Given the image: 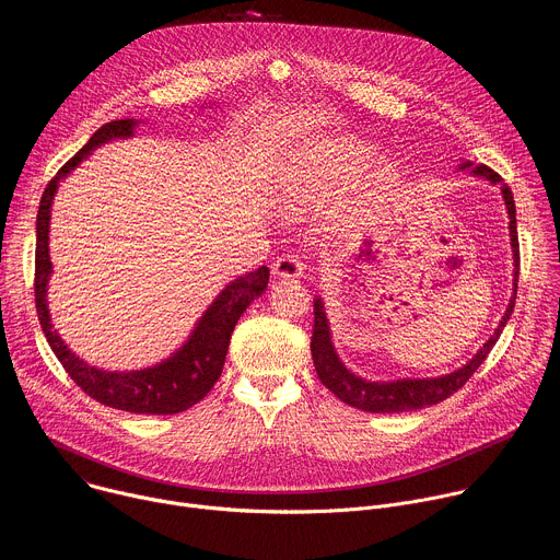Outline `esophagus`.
<instances>
[{
  "mask_svg": "<svg viewBox=\"0 0 560 560\" xmlns=\"http://www.w3.org/2000/svg\"><path fill=\"white\" fill-rule=\"evenodd\" d=\"M272 275L275 277H281V279H296L303 275V259L294 253L290 255H283L275 261L272 266Z\"/></svg>",
  "mask_w": 560,
  "mask_h": 560,
  "instance_id": "obj_1",
  "label": "esophagus"
}]
</instances>
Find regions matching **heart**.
<instances>
[{"mask_svg": "<svg viewBox=\"0 0 560 560\" xmlns=\"http://www.w3.org/2000/svg\"><path fill=\"white\" fill-rule=\"evenodd\" d=\"M372 154V145L352 139H339L305 150L285 166L281 195L290 206H303L326 186L352 179L370 162ZM378 175L387 179L392 177V171L383 168Z\"/></svg>", "mask_w": 560, "mask_h": 560, "instance_id": "heart-1", "label": "heart"}]
</instances>
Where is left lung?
Wrapping results in <instances>:
<instances>
[{
    "label": "left lung",
    "mask_w": 560,
    "mask_h": 560,
    "mask_svg": "<svg viewBox=\"0 0 560 560\" xmlns=\"http://www.w3.org/2000/svg\"><path fill=\"white\" fill-rule=\"evenodd\" d=\"M469 168L476 177H483L492 184H501V192L508 206L510 214V236H512V253H514V296L510 299V305L505 310V316L501 318L499 328L486 341V346L478 350L463 368L445 374V376H434V378H401V381H365L357 374H352L341 359L335 352L332 339H330V326H328V316L324 310V301L314 299V328H312V341H310V352L314 361V370L322 378V383L337 396L343 404L363 410V412H374V415H392V412H408V410H419L425 406H434L439 401H445L447 396L458 392L469 376L481 368V363L488 359L490 350L499 341L508 318L514 312V301H516V283H518V261H521V250H518V232H516V206H514V195L512 190L503 184L501 175L494 173L492 168L483 164H474V162H463L458 171Z\"/></svg>",
    "instance_id": "obj_1"
}]
</instances>
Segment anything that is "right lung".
I'll return each mask as SVG.
<instances>
[{
  "label": "right lung",
  "mask_w": 560,
  "mask_h": 560,
  "mask_svg": "<svg viewBox=\"0 0 560 560\" xmlns=\"http://www.w3.org/2000/svg\"><path fill=\"white\" fill-rule=\"evenodd\" d=\"M137 126L135 119H117L104 124L89 143L79 150L72 159L59 168V173L48 182L39 210H37V248H35V307L42 330L46 335L48 346L52 348L55 357L68 372V376L82 387L89 396L102 406L132 412V415H177L195 404L212 389L217 378L221 376L223 361L228 354V343L232 330L238 322V316L246 312V307L261 296L268 288L270 270L266 266L248 272L246 277L234 279L230 285L221 290V294L212 301L206 314L199 318L197 328L192 330L190 339L164 363L145 370L132 372H106L95 365H89L79 357H74L68 346L61 341L57 330H52L48 303H46V285L52 272L50 255H48V223H50V206L57 192L59 182L84 162V159L97 145L130 137L132 128Z\"/></svg>",
  "instance_id": "add662e5"
}]
</instances>
